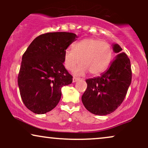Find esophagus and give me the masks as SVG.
<instances>
[{
	"label": "esophagus",
	"instance_id": "34e87169",
	"mask_svg": "<svg viewBox=\"0 0 148 148\" xmlns=\"http://www.w3.org/2000/svg\"><path fill=\"white\" fill-rule=\"evenodd\" d=\"M79 79H80L79 78H77V77H75V76H74V77H73V83L76 82V81H79Z\"/></svg>",
	"mask_w": 148,
	"mask_h": 148
}]
</instances>
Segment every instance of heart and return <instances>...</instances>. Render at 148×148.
Instances as JSON below:
<instances>
[{
	"mask_svg": "<svg viewBox=\"0 0 148 148\" xmlns=\"http://www.w3.org/2000/svg\"><path fill=\"white\" fill-rule=\"evenodd\" d=\"M113 58V49L110 44L95 38H86L78 42L72 49L64 51V65L72 70L80 61L82 63L74 71L76 74H84L87 71L97 75L108 68Z\"/></svg>",
	"mask_w": 148,
	"mask_h": 148,
	"instance_id": "b5f03b06",
	"label": "heart"
}]
</instances>
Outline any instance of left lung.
I'll return each mask as SVG.
<instances>
[{"label": "left lung", "instance_id": "left-lung-1", "mask_svg": "<svg viewBox=\"0 0 148 148\" xmlns=\"http://www.w3.org/2000/svg\"><path fill=\"white\" fill-rule=\"evenodd\" d=\"M118 45L113 51L118 53L109 69L100 76L86 80L87 89L81 100L86 109L95 115L113 113L123 103L132 82L130 60Z\"/></svg>", "mask_w": 148, "mask_h": 148}]
</instances>
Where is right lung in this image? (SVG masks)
Returning a JSON list of instances; mask_svg holds the SVG:
<instances>
[{"mask_svg":"<svg viewBox=\"0 0 148 148\" xmlns=\"http://www.w3.org/2000/svg\"><path fill=\"white\" fill-rule=\"evenodd\" d=\"M77 38L67 32L37 37L22 56L18 75L20 95L28 109L44 114L53 109L61 98V88L72 83L64 67V51Z\"/></svg>","mask_w":148,"mask_h":148,"instance_id":"right-lung-1","label":"right lung"}]
</instances>
